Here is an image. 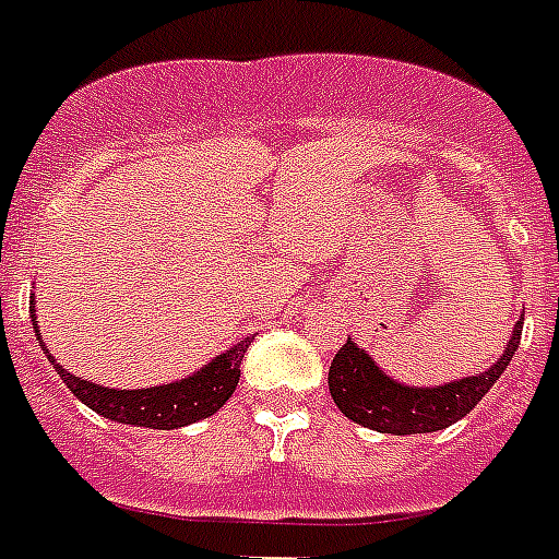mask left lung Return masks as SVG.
Segmentation results:
<instances>
[{"label": "left lung", "mask_w": 559, "mask_h": 559, "mask_svg": "<svg viewBox=\"0 0 559 559\" xmlns=\"http://www.w3.org/2000/svg\"><path fill=\"white\" fill-rule=\"evenodd\" d=\"M522 320L513 325L506 352L490 369L462 381L441 383V386H404L392 381L372 357L355 343V337L343 343L329 366V392L334 404L346 418L364 424L369 430L392 432V436H415V432L444 430L450 424L471 413L485 399V392L499 381L511 364L513 352L520 346Z\"/></svg>", "instance_id": "obj_1"}]
</instances>
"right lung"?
Listing matches in <instances>:
<instances>
[{"instance_id":"add662e5","label":"right lung","mask_w":559,"mask_h":559,"mask_svg":"<svg viewBox=\"0 0 559 559\" xmlns=\"http://www.w3.org/2000/svg\"><path fill=\"white\" fill-rule=\"evenodd\" d=\"M28 311L34 334H37L39 346H43V355L51 360L62 383L88 409H95L97 415L111 418V421L135 424V427H150V430H178V427H187V424L202 421L207 415L218 413L225 406V401L234 395L236 383H239V364H242L245 352L253 343V337H245L227 352L213 357L210 364H204L199 372L176 383L150 386V390H109V386L83 381L78 374L66 372L43 343L37 314H34V300L28 302Z\"/></svg>"}]
</instances>
